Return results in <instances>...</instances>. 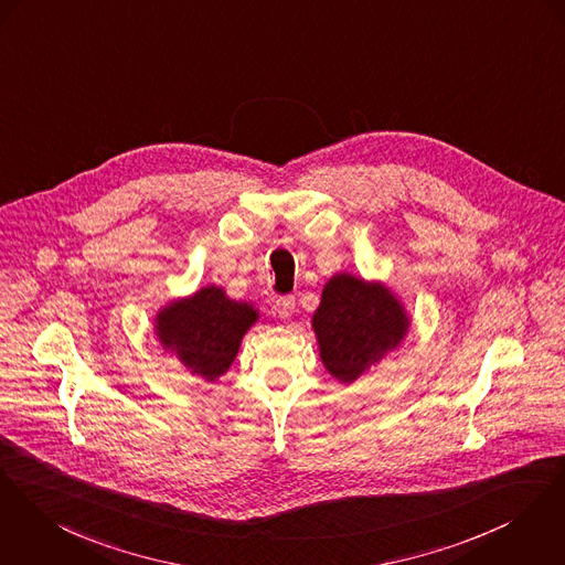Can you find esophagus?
<instances>
[{
	"instance_id": "esophagus-1",
	"label": "esophagus",
	"mask_w": 565,
	"mask_h": 565,
	"mask_svg": "<svg viewBox=\"0 0 565 565\" xmlns=\"http://www.w3.org/2000/svg\"><path fill=\"white\" fill-rule=\"evenodd\" d=\"M295 311V297H281L275 301V313L279 318H290Z\"/></svg>"
}]
</instances>
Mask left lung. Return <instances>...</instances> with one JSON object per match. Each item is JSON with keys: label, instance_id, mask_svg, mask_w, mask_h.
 I'll return each instance as SVG.
<instances>
[{"label": "left lung", "instance_id": "8db88e82", "mask_svg": "<svg viewBox=\"0 0 565 565\" xmlns=\"http://www.w3.org/2000/svg\"><path fill=\"white\" fill-rule=\"evenodd\" d=\"M311 324L324 367L342 383H352L399 344L408 318L385 286L344 273L324 286Z\"/></svg>", "mask_w": 565, "mask_h": 565}]
</instances>
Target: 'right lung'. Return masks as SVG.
<instances>
[{
	"instance_id": "obj_1",
	"label": "right lung",
	"mask_w": 565,
	"mask_h": 565,
	"mask_svg": "<svg viewBox=\"0 0 565 565\" xmlns=\"http://www.w3.org/2000/svg\"><path fill=\"white\" fill-rule=\"evenodd\" d=\"M256 320L252 305L236 303L211 286L191 299L168 305L157 318V335L193 374L213 383L225 374Z\"/></svg>"
}]
</instances>
